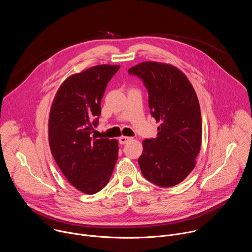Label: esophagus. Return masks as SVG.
Instances as JSON below:
<instances>
[{
    "label": "esophagus",
    "instance_id": "esophagus-1",
    "mask_svg": "<svg viewBox=\"0 0 252 252\" xmlns=\"http://www.w3.org/2000/svg\"><path fill=\"white\" fill-rule=\"evenodd\" d=\"M130 139H131V137H129V136H125V135H122V136L119 138V141H120L121 145H125V143L128 142Z\"/></svg>",
    "mask_w": 252,
    "mask_h": 252
}]
</instances>
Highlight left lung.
<instances>
[{
  "label": "left lung",
  "mask_w": 252,
  "mask_h": 252,
  "mask_svg": "<svg viewBox=\"0 0 252 252\" xmlns=\"http://www.w3.org/2000/svg\"><path fill=\"white\" fill-rule=\"evenodd\" d=\"M149 92V105L158 127L156 138L142 141L137 159L151 183L170 188L182 183L195 166L202 136L200 106L195 91L181 69L172 64L143 62L128 69Z\"/></svg>",
  "instance_id": "1"
}]
</instances>
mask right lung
<instances>
[{
	"label": "right lung",
	"mask_w": 252,
	"mask_h": 252,
	"mask_svg": "<svg viewBox=\"0 0 252 252\" xmlns=\"http://www.w3.org/2000/svg\"><path fill=\"white\" fill-rule=\"evenodd\" d=\"M119 68V64H99L69 76L52 103V155L68 183L87 194H94L107 185L118 160V140L96 139L91 133L97 126L106 85Z\"/></svg>",
	"instance_id": "right-lung-1"
}]
</instances>
